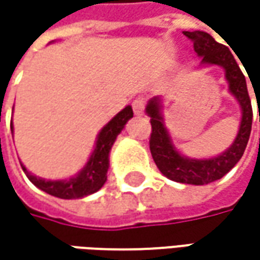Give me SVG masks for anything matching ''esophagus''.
<instances>
[{
	"label": "esophagus",
	"instance_id": "1",
	"mask_svg": "<svg viewBox=\"0 0 260 260\" xmlns=\"http://www.w3.org/2000/svg\"><path fill=\"white\" fill-rule=\"evenodd\" d=\"M145 105H146V101L143 100V98H136L135 101L132 103V107H133L135 114H142V113H143V110H145Z\"/></svg>",
	"mask_w": 260,
	"mask_h": 260
}]
</instances>
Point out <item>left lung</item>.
<instances>
[{"label": "left lung", "instance_id": "8db88e82", "mask_svg": "<svg viewBox=\"0 0 260 260\" xmlns=\"http://www.w3.org/2000/svg\"><path fill=\"white\" fill-rule=\"evenodd\" d=\"M184 35L194 43V50L197 52V55L203 57L201 63L220 65L224 68L225 78L230 85V92L237 98L239 104L242 107L240 128L235 143L223 155L213 159H201V160L188 159L179 155L172 145V140L169 137L160 114L159 100L153 98L146 107V113L150 115V125H152L149 146L156 166L166 178L182 184L205 185L223 178L243 156L252 130L253 111H252L250 96L247 92L246 78L240 71L232 52L224 45L217 43L205 31H184Z\"/></svg>", "mask_w": 260, "mask_h": 260}]
</instances>
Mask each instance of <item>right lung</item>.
Wrapping results in <instances>:
<instances>
[{
    "mask_svg": "<svg viewBox=\"0 0 260 260\" xmlns=\"http://www.w3.org/2000/svg\"><path fill=\"white\" fill-rule=\"evenodd\" d=\"M133 117V110L132 107H125L123 111H120L114 118L105 125L104 128L100 132L96 146L94 152L89 157L85 168L69 179L63 181H49V179H42L31 175L24 166L21 165L24 174L33 184L45 191L47 194L63 198V200H74V198H82L86 195H91L96 192L107 181V171H108V155L110 150L114 145L117 136L124 128L125 123ZM11 133H13V125H11Z\"/></svg>",
    "mask_w": 260,
    "mask_h": 260,
    "instance_id": "obj_1",
    "label": "right lung"
}]
</instances>
